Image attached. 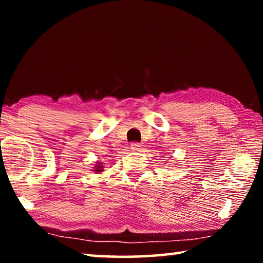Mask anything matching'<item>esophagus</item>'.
Instances as JSON below:
<instances>
[{
	"instance_id": "34e87169",
	"label": "esophagus",
	"mask_w": 263,
	"mask_h": 263,
	"mask_svg": "<svg viewBox=\"0 0 263 263\" xmlns=\"http://www.w3.org/2000/svg\"><path fill=\"white\" fill-rule=\"evenodd\" d=\"M140 147H141V145L139 144V142H137V141L131 142V149L132 151H139Z\"/></svg>"
}]
</instances>
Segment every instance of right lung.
<instances>
[{
    "label": "right lung",
    "mask_w": 263,
    "mask_h": 263,
    "mask_svg": "<svg viewBox=\"0 0 263 263\" xmlns=\"http://www.w3.org/2000/svg\"><path fill=\"white\" fill-rule=\"evenodd\" d=\"M97 171H99V172H101V169H97Z\"/></svg>",
    "instance_id": "obj_1"
}]
</instances>
